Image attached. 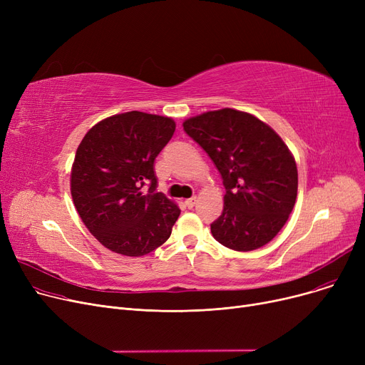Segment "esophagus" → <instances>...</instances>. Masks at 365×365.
Instances as JSON below:
<instances>
[{
	"instance_id": "esophagus-1",
	"label": "esophagus",
	"mask_w": 365,
	"mask_h": 365,
	"mask_svg": "<svg viewBox=\"0 0 365 365\" xmlns=\"http://www.w3.org/2000/svg\"><path fill=\"white\" fill-rule=\"evenodd\" d=\"M195 202H197V197H192V198H189V200L185 201V205H186L187 208H192V207L195 205Z\"/></svg>"
}]
</instances>
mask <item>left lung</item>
Wrapping results in <instances>:
<instances>
[{
  "label": "left lung",
  "instance_id": "8db88e82",
  "mask_svg": "<svg viewBox=\"0 0 365 365\" xmlns=\"http://www.w3.org/2000/svg\"><path fill=\"white\" fill-rule=\"evenodd\" d=\"M223 179V212L212 234L235 252H252L275 238L296 202L297 167L278 134L255 115L225 108L183 123Z\"/></svg>",
  "mask_w": 365,
  "mask_h": 365
}]
</instances>
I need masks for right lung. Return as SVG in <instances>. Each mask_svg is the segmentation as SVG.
<instances>
[{
    "label": "right lung",
    "mask_w": 365,
    "mask_h": 365,
    "mask_svg": "<svg viewBox=\"0 0 365 365\" xmlns=\"http://www.w3.org/2000/svg\"><path fill=\"white\" fill-rule=\"evenodd\" d=\"M176 123L139 110L112 115L93 125L71 170L73 205L90 234L108 250L140 257L171 235L180 208L157 192L153 161ZM145 182H150L148 193Z\"/></svg>",
    "instance_id": "obj_1"
}]
</instances>
